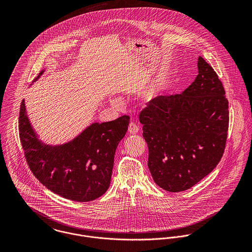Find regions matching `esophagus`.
Wrapping results in <instances>:
<instances>
[{"label":"esophagus","mask_w":252,"mask_h":252,"mask_svg":"<svg viewBox=\"0 0 252 252\" xmlns=\"http://www.w3.org/2000/svg\"><path fill=\"white\" fill-rule=\"evenodd\" d=\"M128 132L131 134V135H136L139 133V126L134 123V122H131L129 124V128H128Z\"/></svg>","instance_id":"1"}]
</instances>
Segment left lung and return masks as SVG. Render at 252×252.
Instances as JSON below:
<instances>
[{
    "label": "left lung",
    "mask_w": 252,
    "mask_h": 252,
    "mask_svg": "<svg viewBox=\"0 0 252 252\" xmlns=\"http://www.w3.org/2000/svg\"><path fill=\"white\" fill-rule=\"evenodd\" d=\"M154 182L169 192L191 188L219 163L229 126L218 75L200 56L198 75L181 94L159 96L140 114Z\"/></svg>",
    "instance_id": "1"
}]
</instances>
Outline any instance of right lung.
<instances>
[{
    "label": "right lung",
    "instance_id": "1",
    "mask_svg": "<svg viewBox=\"0 0 252 252\" xmlns=\"http://www.w3.org/2000/svg\"><path fill=\"white\" fill-rule=\"evenodd\" d=\"M128 126L127 115L108 122H93L71 141L51 144L42 141L32 125L25 100L19 113L20 141L31 171L47 189L75 202L96 200L108 190L115 150Z\"/></svg>",
    "mask_w": 252,
    "mask_h": 252
}]
</instances>
